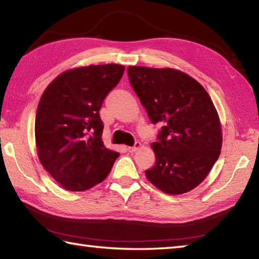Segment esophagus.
<instances>
[{
	"label": "esophagus",
	"mask_w": 259,
	"mask_h": 259,
	"mask_svg": "<svg viewBox=\"0 0 259 259\" xmlns=\"http://www.w3.org/2000/svg\"><path fill=\"white\" fill-rule=\"evenodd\" d=\"M140 146H142V144H140V142H136L135 145H134L133 147H128V151H129L130 153H134V152L137 151Z\"/></svg>",
	"instance_id": "34e87169"
}]
</instances>
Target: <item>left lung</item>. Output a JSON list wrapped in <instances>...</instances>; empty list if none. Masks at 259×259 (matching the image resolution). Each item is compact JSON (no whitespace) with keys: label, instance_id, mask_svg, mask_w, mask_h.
Listing matches in <instances>:
<instances>
[{"label":"left lung","instance_id":"1","mask_svg":"<svg viewBox=\"0 0 259 259\" xmlns=\"http://www.w3.org/2000/svg\"><path fill=\"white\" fill-rule=\"evenodd\" d=\"M126 71L151 122L162 124L152 144L155 163L145 171L147 179L168 194L193 190L221 154L222 129L211 98L177 69L129 66Z\"/></svg>","mask_w":259,"mask_h":259}]
</instances>
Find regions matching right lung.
<instances>
[{"mask_svg": "<svg viewBox=\"0 0 259 259\" xmlns=\"http://www.w3.org/2000/svg\"><path fill=\"white\" fill-rule=\"evenodd\" d=\"M123 72L115 64L71 69L42 95L35 119L38 159L65 190L81 192L102 183L120 155L104 146L99 111Z\"/></svg>", "mask_w": 259, "mask_h": 259, "instance_id": "obj_1", "label": "right lung"}]
</instances>
